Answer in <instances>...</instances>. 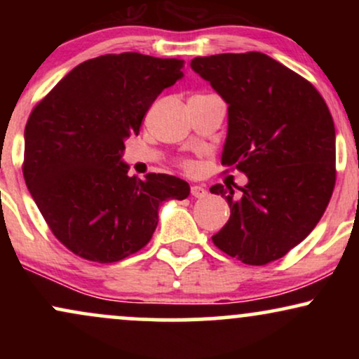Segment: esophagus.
Returning <instances> with one entry per match:
<instances>
[{"label":"esophagus","mask_w":359,"mask_h":359,"mask_svg":"<svg viewBox=\"0 0 359 359\" xmlns=\"http://www.w3.org/2000/svg\"><path fill=\"white\" fill-rule=\"evenodd\" d=\"M191 194L194 197H197V199H203V197L208 196V191H205L204 185H192Z\"/></svg>","instance_id":"obj_1"}]
</instances>
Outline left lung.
<instances>
[{"mask_svg": "<svg viewBox=\"0 0 359 359\" xmlns=\"http://www.w3.org/2000/svg\"><path fill=\"white\" fill-rule=\"evenodd\" d=\"M194 72L228 104L221 163L248 177L241 196L221 184L231 216L214 245L246 265L282 258L311 234L336 182V130L311 82L262 52L196 57Z\"/></svg>", "mask_w": 359, "mask_h": 359, "instance_id": "8db88e82", "label": "left lung"}]
</instances>
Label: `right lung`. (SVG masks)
Segmentation results:
<instances>
[{
    "mask_svg": "<svg viewBox=\"0 0 359 359\" xmlns=\"http://www.w3.org/2000/svg\"><path fill=\"white\" fill-rule=\"evenodd\" d=\"M184 60L137 52L82 62L32 111L23 177L48 228L72 253L113 263L150 241L163 201L191 194L185 180L128 175L125 140L163 89L184 77Z\"/></svg>",
    "mask_w": 359,
    "mask_h": 359,
    "instance_id": "1",
    "label": "right lung"
}]
</instances>
